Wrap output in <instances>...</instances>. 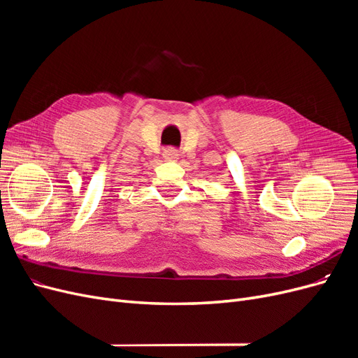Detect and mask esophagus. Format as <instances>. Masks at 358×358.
<instances>
[{"instance_id": "esophagus-1", "label": "esophagus", "mask_w": 358, "mask_h": 358, "mask_svg": "<svg viewBox=\"0 0 358 358\" xmlns=\"http://www.w3.org/2000/svg\"><path fill=\"white\" fill-rule=\"evenodd\" d=\"M162 157H164V159L167 161H176L179 154L175 148H166L164 152H162Z\"/></svg>"}]
</instances>
